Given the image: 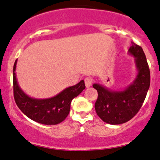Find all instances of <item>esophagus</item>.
<instances>
[{"label": "esophagus", "mask_w": 160, "mask_h": 160, "mask_svg": "<svg viewBox=\"0 0 160 160\" xmlns=\"http://www.w3.org/2000/svg\"><path fill=\"white\" fill-rule=\"evenodd\" d=\"M84 83H85L86 88H89V87L92 86V80L91 78H89V77H87L84 80Z\"/></svg>", "instance_id": "esophagus-1"}]
</instances>
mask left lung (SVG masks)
I'll return each instance as SVG.
<instances>
[{
	"label": "left lung",
	"instance_id": "obj_1",
	"mask_svg": "<svg viewBox=\"0 0 160 160\" xmlns=\"http://www.w3.org/2000/svg\"><path fill=\"white\" fill-rule=\"evenodd\" d=\"M131 44L128 54L134 58L137 70L134 80L122 90H111L97 83L92 85L98 92L96 112L108 124L119 125L130 120L142 107L149 89L151 76L143 50L133 42Z\"/></svg>",
	"mask_w": 160,
	"mask_h": 160
}]
</instances>
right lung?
Wrapping results in <instances>:
<instances>
[{
  "label": "right lung",
  "instance_id": "1",
  "mask_svg": "<svg viewBox=\"0 0 160 160\" xmlns=\"http://www.w3.org/2000/svg\"><path fill=\"white\" fill-rule=\"evenodd\" d=\"M15 61L13 70V95L20 110L29 118L44 125H57L63 122L70 112L72 99L85 88L83 80L76 85L68 87L55 97L38 99L30 97L19 86L16 76Z\"/></svg>",
  "mask_w": 160,
  "mask_h": 160
}]
</instances>
